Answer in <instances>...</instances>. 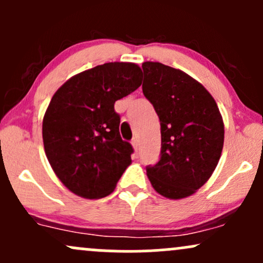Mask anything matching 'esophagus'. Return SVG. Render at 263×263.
I'll list each match as a JSON object with an SVG mask.
<instances>
[{
  "instance_id": "1",
  "label": "esophagus",
  "mask_w": 263,
  "mask_h": 263,
  "mask_svg": "<svg viewBox=\"0 0 263 263\" xmlns=\"http://www.w3.org/2000/svg\"><path fill=\"white\" fill-rule=\"evenodd\" d=\"M131 143H132V147H134V149L137 151L138 149V140H137V138H134V140L131 141Z\"/></svg>"
}]
</instances>
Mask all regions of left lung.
Returning <instances> with one entry per match:
<instances>
[{"mask_svg": "<svg viewBox=\"0 0 263 263\" xmlns=\"http://www.w3.org/2000/svg\"><path fill=\"white\" fill-rule=\"evenodd\" d=\"M142 91L161 121V159L147 167L153 189L168 199L194 194L209 180L224 146V121L210 92L179 69L142 64Z\"/></svg>", "mask_w": 263, "mask_h": 263, "instance_id": "obj_1", "label": "left lung"}]
</instances>
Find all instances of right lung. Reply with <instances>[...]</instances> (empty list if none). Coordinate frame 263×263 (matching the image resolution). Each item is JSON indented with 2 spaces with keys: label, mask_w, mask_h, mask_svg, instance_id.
<instances>
[{
  "label": "right lung",
  "mask_w": 263,
  "mask_h": 263,
  "mask_svg": "<svg viewBox=\"0 0 263 263\" xmlns=\"http://www.w3.org/2000/svg\"><path fill=\"white\" fill-rule=\"evenodd\" d=\"M135 63H105L81 71L57 90L43 117L45 156L75 195L100 199L114 192L134 152L120 136L114 105L141 86Z\"/></svg>",
  "instance_id": "1"
}]
</instances>
